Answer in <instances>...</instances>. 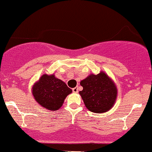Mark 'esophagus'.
<instances>
[{
	"label": "esophagus",
	"instance_id": "1",
	"mask_svg": "<svg viewBox=\"0 0 152 152\" xmlns=\"http://www.w3.org/2000/svg\"><path fill=\"white\" fill-rule=\"evenodd\" d=\"M72 91H73V92H74V93H78V87H75V88H73Z\"/></svg>",
	"mask_w": 152,
	"mask_h": 152
}]
</instances>
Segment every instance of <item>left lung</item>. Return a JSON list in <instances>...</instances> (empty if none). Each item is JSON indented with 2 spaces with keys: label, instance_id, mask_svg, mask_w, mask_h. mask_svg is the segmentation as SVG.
Instances as JSON below:
<instances>
[{
  "label": "left lung",
  "instance_id": "left-lung-1",
  "mask_svg": "<svg viewBox=\"0 0 152 152\" xmlns=\"http://www.w3.org/2000/svg\"><path fill=\"white\" fill-rule=\"evenodd\" d=\"M83 90L79 91L86 107L92 112L108 111L116 102L117 88L114 81L103 71L91 74L80 82Z\"/></svg>",
  "mask_w": 152,
  "mask_h": 152
}]
</instances>
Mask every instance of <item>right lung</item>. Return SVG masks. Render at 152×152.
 <instances>
[{
	"mask_svg": "<svg viewBox=\"0 0 152 152\" xmlns=\"http://www.w3.org/2000/svg\"><path fill=\"white\" fill-rule=\"evenodd\" d=\"M72 90L54 74H43L32 87V94L36 102L50 111L61 107L66 97Z\"/></svg>",
	"mask_w": 152,
	"mask_h": 152,
	"instance_id": "obj_1",
	"label": "right lung"
}]
</instances>
